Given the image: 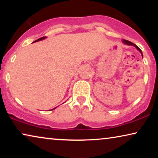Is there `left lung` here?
Here are the masks:
<instances>
[{"label":"left lung","instance_id":"8db88e82","mask_svg":"<svg viewBox=\"0 0 158 158\" xmlns=\"http://www.w3.org/2000/svg\"><path fill=\"white\" fill-rule=\"evenodd\" d=\"M123 42L124 43V44H128V45H133V46H135L136 48H137L138 50H139L140 52H141V54H142V51H141V49H140L139 47H138L137 45L136 44H134V43H132V42H129V41H128V40H123Z\"/></svg>","mask_w":158,"mask_h":158}]
</instances>
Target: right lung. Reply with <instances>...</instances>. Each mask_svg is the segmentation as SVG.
I'll return each instance as SVG.
<instances>
[{
  "mask_svg": "<svg viewBox=\"0 0 158 158\" xmlns=\"http://www.w3.org/2000/svg\"><path fill=\"white\" fill-rule=\"evenodd\" d=\"M44 39H45V36H44V37H41V38H40V39H38V40H36V41H34V42H38V41H40V40H44Z\"/></svg>",
  "mask_w": 158,
  "mask_h": 158,
  "instance_id": "add662e5",
  "label": "right lung"
}]
</instances>
